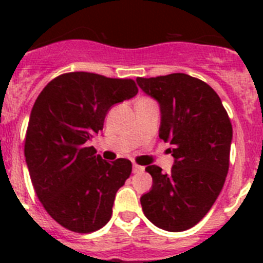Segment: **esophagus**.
I'll list each match as a JSON object with an SVG mask.
<instances>
[{
  "instance_id": "esophagus-1",
  "label": "esophagus",
  "mask_w": 263,
  "mask_h": 263,
  "mask_svg": "<svg viewBox=\"0 0 263 263\" xmlns=\"http://www.w3.org/2000/svg\"><path fill=\"white\" fill-rule=\"evenodd\" d=\"M141 171H143V167L142 166H138V164L134 163L133 164V173H141Z\"/></svg>"
}]
</instances>
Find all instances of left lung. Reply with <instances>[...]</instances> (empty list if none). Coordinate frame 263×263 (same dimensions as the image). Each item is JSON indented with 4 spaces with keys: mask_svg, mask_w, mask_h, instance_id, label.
<instances>
[{
    "mask_svg": "<svg viewBox=\"0 0 263 263\" xmlns=\"http://www.w3.org/2000/svg\"><path fill=\"white\" fill-rule=\"evenodd\" d=\"M159 104V138L170 142L171 173L146 167L152 190L141 196L146 217L168 232L187 231L208 213L224 187L231 153V120L210 85L185 73L137 78Z\"/></svg>",
    "mask_w": 263,
    "mask_h": 263,
    "instance_id": "obj_1",
    "label": "left lung"
}]
</instances>
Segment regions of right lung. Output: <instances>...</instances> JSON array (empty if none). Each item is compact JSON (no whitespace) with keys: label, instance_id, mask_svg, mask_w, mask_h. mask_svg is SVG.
I'll use <instances>...</instances> for the list:
<instances>
[{"label":"right lung","instance_id":"1","mask_svg":"<svg viewBox=\"0 0 263 263\" xmlns=\"http://www.w3.org/2000/svg\"><path fill=\"white\" fill-rule=\"evenodd\" d=\"M137 92L130 79L69 72L51 80L35 100L25 141L27 168L42 205L69 231L90 233L110 220L132 162H106L88 142L103 130L109 109Z\"/></svg>","mask_w":263,"mask_h":263}]
</instances>
